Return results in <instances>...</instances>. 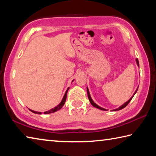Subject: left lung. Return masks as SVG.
Wrapping results in <instances>:
<instances>
[{
	"instance_id": "left-lung-1",
	"label": "left lung",
	"mask_w": 156,
	"mask_h": 156,
	"mask_svg": "<svg viewBox=\"0 0 156 156\" xmlns=\"http://www.w3.org/2000/svg\"><path fill=\"white\" fill-rule=\"evenodd\" d=\"M136 64H137V65L139 67V61H138V58H136ZM139 87V86H138ZM138 88H137V89L136 90V91H135V93L133 94V96H132L131 97V98L129 99L128 101H126V102H125V103H124L123 105H121V106H120L118 108H117V109H113V110H112V111H114V112H115V111H119V110H121V109H122L123 108H125L126 105H127L129 103V102L131 101V99L133 98V97L134 96V95H135L136 94V92H137V91H138ZM87 95H88V98H89V102H90V103L93 105V106L94 107H96V108H97V109H100V110H103V111H107V109H104V108H102V107H100V106H98V105L97 104H96L95 103V102H94V100H92V98H91V96H90V94H89V89H88V87H87Z\"/></svg>"
}]
</instances>
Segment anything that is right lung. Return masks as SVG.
<instances>
[{"label":"right lung","mask_w":156,"mask_h":156,"mask_svg":"<svg viewBox=\"0 0 156 156\" xmlns=\"http://www.w3.org/2000/svg\"><path fill=\"white\" fill-rule=\"evenodd\" d=\"M73 80H73L72 82H73ZM69 87H68L67 90H66L65 93V95H64V96H63L62 99V100H61V102H60V103H59L58 105L56 107H55L53 108V109H51L49 110V111H47V112H44V114H47V113H54V112H57V111H58V110H60V109H61V108L63 107V105H65V101H66V98H67V91H68V90H69ZM30 110L31 111V112H33V113H36V114H41V113H42L41 112H36V111H34V110H31V109H30Z\"/></svg>","instance_id":"right-lung-1"}]
</instances>
